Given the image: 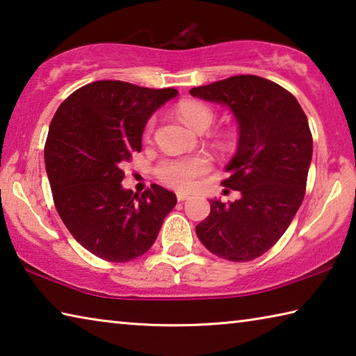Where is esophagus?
<instances>
[{"label":"esophagus","mask_w":356,"mask_h":356,"mask_svg":"<svg viewBox=\"0 0 356 356\" xmlns=\"http://www.w3.org/2000/svg\"><path fill=\"white\" fill-rule=\"evenodd\" d=\"M190 197V193L186 191H177V201H185Z\"/></svg>","instance_id":"esophagus-1"}]
</instances>
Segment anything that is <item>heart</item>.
Listing matches in <instances>:
<instances>
[{"instance_id":"1","label":"heart","mask_w":356,"mask_h":356,"mask_svg":"<svg viewBox=\"0 0 356 356\" xmlns=\"http://www.w3.org/2000/svg\"><path fill=\"white\" fill-rule=\"evenodd\" d=\"M179 116L182 118L185 124L195 130L209 129L212 125L215 114L212 108L207 106L202 102L196 100H185L177 106ZM155 127V120L150 119L146 129H144V138L149 140L152 135ZM210 170V161L206 156L195 155V156H184V159H168L163 160L156 166V176L168 185L174 186V188H191L195 185V180L202 176L204 172Z\"/></svg>"}]
</instances>
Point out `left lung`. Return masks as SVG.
<instances>
[{"mask_svg":"<svg viewBox=\"0 0 356 356\" xmlns=\"http://www.w3.org/2000/svg\"><path fill=\"white\" fill-rule=\"evenodd\" d=\"M190 94L226 106L238 129L222 186L237 190L240 200H210L196 234L218 257L252 261L278 242L303 202L312 160L308 119L291 92L256 75L231 76Z\"/></svg>","mask_w":356,"mask_h":356,"instance_id":"left-lung-1","label":"left lung"}]
</instances>
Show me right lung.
Returning a JSON list of instances; mask_svg holds the SVG:
<instances>
[{"mask_svg":"<svg viewBox=\"0 0 356 356\" xmlns=\"http://www.w3.org/2000/svg\"><path fill=\"white\" fill-rule=\"evenodd\" d=\"M176 95L172 88L100 80L70 94L51 120L45 168L56 210L76 242L100 259L143 256L177 204L160 185L140 196L120 184V163L141 150L147 120Z\"/></svg>","mask_w":356,"mask_h":356,"instance_id":"obj_1","label":"right lung"}]
</instances>
